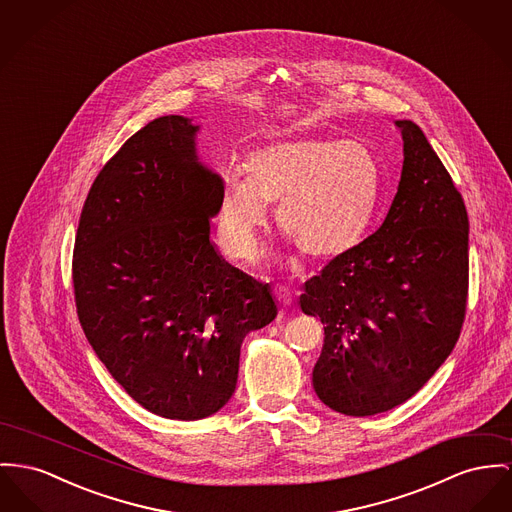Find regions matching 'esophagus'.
<instances>
[{"instance_id":"1","label":"esophagus","mask_w":512,"mask_h":512,"mask_svg":"<svg viewBox=\"0 0 512 512\" xmlns=\"http://www.w3.org/2000/svg\"><path fill=\"white\" fill-rule=\"evenodd\" d=\"M275 299H277V303L281 305L283 308L291 307V303H293V297H291V293L285 289V287H275Z\"/></svg>"}]
</instances>
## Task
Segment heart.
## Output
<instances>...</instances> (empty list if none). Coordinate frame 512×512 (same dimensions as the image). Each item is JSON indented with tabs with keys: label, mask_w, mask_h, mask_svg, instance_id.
I'll return each instance as SVG.
<instances>
[{
	"label": "heart",
	"mask_w": 512,
	"mask_h": 512,
	"mask_svg": "<svg viewBox=\"0 0 512 512\" xmlns=\"http://www.w3.org/2000/svg\"><path fill=\"white\" fill-rule=\"evenodd\" d=\"M382 172L375 153L347 139H285L256 149L248 174L225 172L217 229L225 252L250 262L268 227L277 225L312 260H334L355 248L375 217Z\"/></svg>",
	"instance_id": "obj_1"
}]
</instances>
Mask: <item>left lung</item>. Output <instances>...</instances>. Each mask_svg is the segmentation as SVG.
I'll return each mask as SVG.
<instances>
[{
	"label": "left lung",
	"instance_id": "1",
	"mask_svg": "<svg viewBox=\"0 0 512 512\" xmlns=\"http://www.w3.org/2000/svg\"><path fill=\"white\" fill-rule=\"evenodd\" d=\"M396 126L404 165L382 225L310 277L299 301L324 324L314 392L355 417L409 400L454 349L466 314V205L421 128Z\"/></svg>",
	"mask_w": 512,
	"mask_h": 512
}]
</instances>
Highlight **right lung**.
Here are the masks:
<instances>
[{
	"label": "right lung",
	"mask_w": 512,
	"mask_h": 512,
	"mask_svg": "<svg viewBox=\"0 0 512 512\" xmlns=\"http://www.w3.org/2000/svg\"><path fill=\"white\" fill-rule=\"evenodd\" d=\"M194 126L163 116L130 137L83 205L73 289L81 328L114 380L155 415L204 419L239 378L240 345L277 316L270 285L209 240L223 178Z\"/></svg>",
	"instance_id": "1"
}]
</instances>
